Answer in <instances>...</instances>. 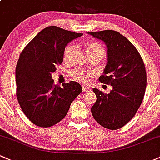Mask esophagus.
Instances as JSON below:
<instances>
[{"label":"esophagus","mask_w":160,"mask_h":160,"mask_svg":"<svg viewBox=\"0 0 160 160\" xmlns=\"http://www.w3.org/2000/svg\"><path fill=\"white\" fill-rule=\"evenodd\" d=\"M90 91V88H88V87H85V86H82V92H87Z\"/></svg>","instance_id":"1"}]
</instances>
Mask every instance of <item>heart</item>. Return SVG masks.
<instances>
[{"mask_svg":"<svg viewBox=\"0 0 160 160\" xmlns=\"http://www.w3.org/2000/svg\"><path fill=\"white\" fill-rule=\"evenodd\" d=\"M75 48L76 46L75 44H69L65 48V51H64V58L65 60L68 61L70 59L71 56L72 55L73 52H75ZM87 53L88 56H94L98 55L102 58L105 55V49L100 44L96 43V42H93V43L88 44L86 46ZM94 75V73L92 72L89 71H85L83 69H78L75 68L72 72V78L77 82H80L82 84H87L89 82V78L92 77Z\"/></svg>","mask_w":160,"mask_h":160,"instance_id":"obj_1","label":"heart"}]
</instances>
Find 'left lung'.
Wrapping results in <instances>:
<instances>
[{
	"instance_id": "obj_1",
	"label": "left lung",
	"mask_w": 160,
	"mask_h": 160,
	"mask_svg": "<svg viewBox=\"0 0 160 160\" xmlns=\"http://www.w3.org/2000/svg\"><path fill=\"white\" fill-rule=\"evenodd\" d=\"M88 34L103 41L108 49V62L100 82L112 86L105 94L93 88L96 102L92 107L95 121L106 129H120L134 117L143 100L146 72L140 54L126 37L112 30Z\"/></svg>"
}]
</instances>
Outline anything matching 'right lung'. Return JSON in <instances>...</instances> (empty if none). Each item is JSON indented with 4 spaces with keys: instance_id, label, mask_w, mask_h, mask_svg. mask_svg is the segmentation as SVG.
Returning <instances> with one entry per match:
<instances>
[{
    "instance_id": "add662e5",
    "label": "right lung",
    "mask_w": 160,
    "mask_h": 160,
    "mask_svg": "<svg viewBox=\"0 0 160 160\" xmlns=\"http://www.w3.org/2000/svg\"><path fill=\"white\" fill-rule=\"evenodd\" d=\"M82 35L49 26L21 52L15 71L16 95L23 112L33 124L44 128L57 124L82 92L78 82L71 81L60 87L52 78V72L63 62L65 46Z\"/></svg>"
}]
</instances>
